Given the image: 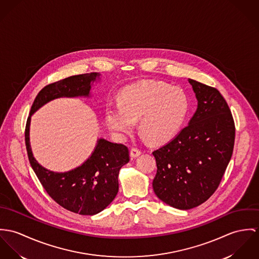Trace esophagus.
<instances>
[{"label":"esophagus","instance_id":"esophagus-1","mask_svg":"<svg viewBox=\"0 0 259 259\" xmlns=\"http://www.w3.org/2000/svg\"><path fill=\"white\" fill-rule=\"evenodd\" d=\"M141 154H142V151L140 149H138V148H132L131 151H130V156H131L132 159L140 156Z\"/></svg>","mask_w":259,"mask_h":259}]
</instances>
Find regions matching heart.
<instances>
[{
  "instance_id": "1",
  "label": "heart",
  "mask_w": 259,
  "mask_h": 259,
  "mask_svg": "<svg viewBox=\"0 0 259 259\" xmlns=\"http://www.w3.org/2000/svg\"><path fill=\"white\" fill-rule=\"evenodd\" d=\"M190 103L180 87L157 80H144L120 92V104H108L105 120L118 138L133 132L136 121L140 130L154 143L172 138L182 128L189 113Z\"/></svg>"
}]
</instances>
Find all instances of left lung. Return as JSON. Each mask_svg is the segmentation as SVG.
Instances as JSON below:
<instances>
[{
  "instance_id": "left-lung-1",
  "label": "left lung",
  "mask_w": 259,
  "mask_h": 259,
  "mask_svg": "<svg viewBox=\"0 0 259 259\" xmlns=\"http://www.w3.org/2000/svg\"><path fill=\"white\" fill-rule=\"evenodd\" d=\"M198 108L169 143L153 152L157 174L153 190L161 201L190 209L217 191L233 151L235 127L230 107L214 87L189 79Z\"/></svg>"
}]
</instances>
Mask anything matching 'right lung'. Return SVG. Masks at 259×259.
Instances as JSON below:
<instances>
[{"instance_id": "right-lung-1", "label": "right lung", "mask_w": 259, "mask_h": 259, "mask_svg": "<svg viewBox=\"0 0 259 259\" xmlns=\"http://www.w3.org/2000/svg\"><path fill=\"white\" fill-rule=\"evenodd\" d=\"M99 76L98 72L73 75L44 87L31 105L25 131L30 166L46 192L65 209L82 215L100 212L115 199L119 171L130 160L128 148L123 144L99 139L93 153L81 166L68 172H53L40 166L32 156L29 123L30 116L51 100L59 97H88L91 83Z\"/></svg>"}]
</instances>
